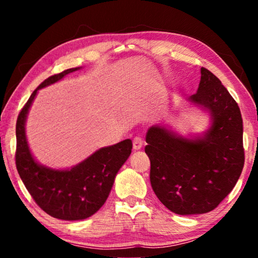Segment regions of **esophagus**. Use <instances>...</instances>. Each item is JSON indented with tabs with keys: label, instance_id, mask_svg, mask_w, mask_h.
Returning <instances> with one entry per match:
<instances>
[{
	"label": "esophagus",
	"instance_id": "1",
	"mask_svg": "<svg viewBox=\"0 0 258 258\" xmlns=\"http://www.w3.org/2000/svg\"><path fill=\"white\" fill-rule=\"evenodd\" d=\"M143 146V141L140 137H135L133 139V149L134 150H140Z\"/></svg>",
	"mask_w": 258,
	"mask_h": 258
}]
</instances>
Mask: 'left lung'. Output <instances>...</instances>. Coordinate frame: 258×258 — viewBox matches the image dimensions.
<instances>
[{
    "label": "left lung",
    "instance_id": "left-lung-1",
    "mask_svg": "<svg viewBox=\"0 0 258 258\" xmlns=\"http://www.w3.org/2000/svg\"><path fill=\"white\" fill-rule=\"evenodd\" d=\"M190 100L211 111L206 137L186 140L158 126L146 137L152 190L180 215L215 209L232 191L244 164L241 112L221 81L203 67L198 91Z\"/></svg>",
    "mask_w": 258,
    "mask_h": 258
}]
</instances>
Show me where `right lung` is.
Returning <instances> with one entry per match:
<instances>
[{"label": "right lung", "mask_w": 258, "mask_h": 258, "mask_svg": "<svg viewBox=\"0 0 258 258\" xmlns=\"http://www.w3.org/2000/svg\"><path fill=\"white\" fill-rule=\"evenodd\" d=\"M71 68L41 83L21 109L16 124V166L34 202L46 214L66 221L84 220L97 213L110 192L115 176L132 151V141L124 140L102 148L68 171H54L34 160L26 141L25 120L37 91L59 81Z\"/></svg>", "instance_id": "add662e5"}]
</instances>
